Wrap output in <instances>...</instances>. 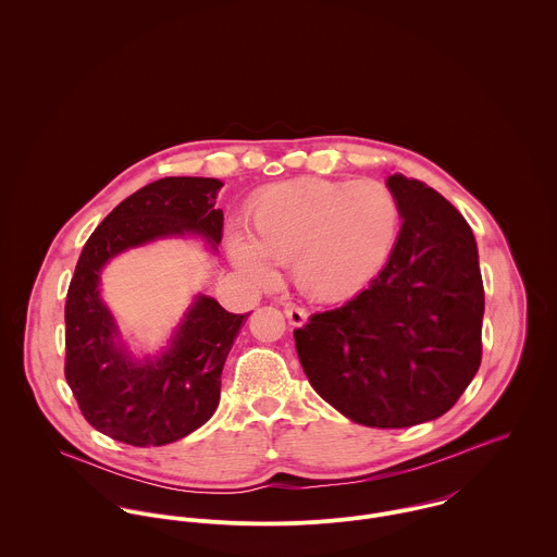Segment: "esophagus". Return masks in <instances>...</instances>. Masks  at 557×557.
Returning <instances> with one entry per match:
<instances>
[{"label":"esophagus","mask_w":557,"mask_h":557,"mask_svg":"<svg viewBox=\"0 0 557 557\" xmlns=\"http://www.w3.org/2000/svg\"><path fill=\"white\" fill-rule=\"evenodd\" d=\"M285 315H287L292 325H305L307 319H309V311L298 307V305H285Z\"/></svg>","instance_id":"34e87169"}]
</instances>
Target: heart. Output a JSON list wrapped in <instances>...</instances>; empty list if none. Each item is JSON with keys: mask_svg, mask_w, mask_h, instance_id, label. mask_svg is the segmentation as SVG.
<instances>
[{"mask_svg": "<svg viewBox=\"0 0 557 557\" xmlns=\"http://www.w3.org/2000/svg\"><path fill=\"white\" fill-rule=\"evenodd\" d=\"M248 232L250 238H227L242 272L270 278V261L292 263L307 296L343 300L362 292L388 263L400 232V203L377 180L300 177L252 199Z\"/></svg>", "mask_w": 557, "mask_h": 557, "instance_id": "heart-1", "label": "heart"}]
</instances>
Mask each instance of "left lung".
Instances as JSON below:
<instances>
[{
	"label": "left lung",
	"instance_id": "obj_1",
	"mask_svg": "<svg viewBox=\"0 0 557 557\" xmlns=\"http://www.w3.org/2000/svg\"><path fill=\"white\" fill-rule=\"evenodd\" d=\"M400 203L397 246L356 298L294 330L319 397L349 420L403 429L444 416L482 358L484 289L474 234L420 180H386Z\"/></svg>",
	"mask_w": 557,
	"mask_h": 557
}]
</instances>
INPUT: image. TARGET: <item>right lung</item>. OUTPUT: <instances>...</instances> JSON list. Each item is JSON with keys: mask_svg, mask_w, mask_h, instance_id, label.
<instances>
[{"mask_svg": "<svg viewBox=\"0 0 557 557\" xmlns=\"http://www.w3.org/2000/svg\"><path fill=\"white\" fill-rule=\"evenodd\" d=\"M216 177H162L126 197L81 250L66 296V382L85 420L131 446H164L206 424L221 373L248 313L195 296L166 347L137 360L100 298L102 268L128 248L164 238L206 239L216 252L223 210Z\"/></svg>", "mask_w": 557, "mask_h": 557, "instance_id": "right-lung-1", "label": "right lung"}]
</instances>
